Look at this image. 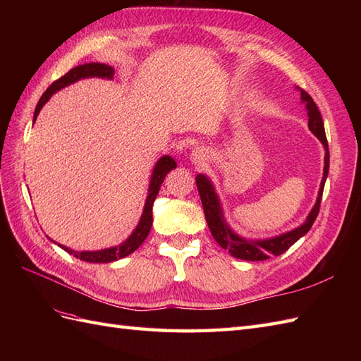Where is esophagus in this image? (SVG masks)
<instances>
[{
	"label": "esophagus",
	"mask_w": 361,
	"mask_h": 361,
	"mask_svg": "<svg viewBox=\"0 0 361 361\" xmlns=\"http://www.w3.org/2000/svg\"><path fill=\"white\" fill-rule=\"evenodd\" d=\"M190 161L195 166H203V164L207 161V155L206 152L202 147H194L190 152Z\"/></svg>",
	"instance_id": "obj_1"
}]
</instances>
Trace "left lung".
<instances>
[{
    "instance_id": "8db88e82",
    "label": "left lung",
    "mask_w": 361,
    "mask_h": 361,
    "mask_svg": "<svg viewBox=\"0 0 361 361\" xmlns=\"http://www.w3.org/2000/svg\"><path fill=\"white\" fill-rule=\"evenodd\" d=\"M297 90H300L301 102L305 105V110H307L309 129L314 134V137L321 141L324 149H325L324 174H322L318 197H316L314 206L312 207V211L309 212L307 218H305V221L301 226L292 228V231H289V232H285V233L272 236V238H265V239H248V238L238 235L236 232H233V228L226 221L221 200H220V197H218L212 180L207 178L206 174H202V173L195 176V183H197V190H199L202 206L204 211V218H206L207 226H209V231H211L215 241L218 243V245L227 250L228 253H231L236 259L257 262V260H265L269 256L283 255L289 247H292L300 238H302L310 231V227L313 226L316 216H318V214H319L324 185H325L326 176H329V169H330L329 143H326L322 116L318 110V106H316V104L313 102L310 94L305 93L302 89H300V87H297Z\"/></svg>"
}]
</instances>
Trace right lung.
<instances>
[{
    "label": "right lung",
    "instance_id": "obj_1",
    "mask_svg": "<svg viewBox=\"0 0 361 361\" xmlns=\"http://www.w3.org/2000/svg\"><path fill=\"white\" fill-rule=\"evenodd\" d=\"M85 78H102V80H113L114 78V69L108 64H102V63H85V64H80L73 69H71L66 75L61 76L57 81H54L47 92L42 94V97L39 99L36 110H35V116H32V123L36 122V118L40 113V110L43 108L54 93H57L59 90L64 89L76 81L80 80H85ZM176 161H174L170 155H164L161 157L155 167L154 171H152L150 176V182H149V190H147V197L145 202V207H143V214H141L140 221L137 224V227L134 228V232L128 236V239L122 244H118L116 247H110V248H104V250H96V251H76L72 250L66 245L57 244L59 247H61L64 251H68L69 255H72L73 257L84 260V262H90V264H108V262H114L122 257L129 256L134 251L145 243V239L147 238L152 223H154V215H152V207H154V202L157 199V195L159 192L161 185L164 182V178L167 176V173L171 171L173 169H176Z\"/></svg>",
    "mask_w": 361,
    "mask_h": 361
}]
</instances>
